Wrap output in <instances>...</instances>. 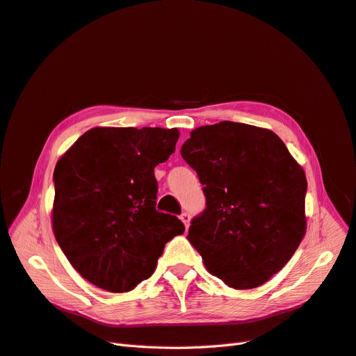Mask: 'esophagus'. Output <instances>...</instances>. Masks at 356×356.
<instances>
[{"label": "esophagus", "instance_id": "obj_1", "mask_svg": "<svg viewBox=\"0 0 356 356\" xmlns=\"http://www.w3.org/2000/svg\"><path fill=\"white\" fill-rule=\"evenodd\" d=\"M181 220L184 222V225H186V227H188L190 226V213L188 211H184V213H181Z\"/></svg>", "mask_w": 356, "mask_h": 356}]
</instances>
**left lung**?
<instances>
[{
	"label": "left lung",
	"mask_w": 356,
	"mask_h": 356,
	"mask_svg": "<svg viewBox=\"0 0 356 356\" xmlns=\"http://www.w3.org/2000/svg\"><path fill=\"white\" fill-rule=\"evenodd\" d=\"M181 156L206 195L191 220V245L227 286L263 285L305 235L304 169L273 131L232 121L198 127Z\"/></svg>",
	"instance_id": "obj_1"
}]
</instances>
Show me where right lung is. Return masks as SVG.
<instances>
[{
    "label": "right lung",
    "instance_id": "add662e5",
    "mask_svg": "<svg viewBox=\"0 0 356 356\" xmlns=\"http://www.w3.org/2000/svg\"><path fill=\"white\" fill-rule=\"evenodd\" d=\"M177 129L96 127L56 162L52 229L77 272L95 286L129 292L152 276L184 223L156 210L154 166L175 152Z\"/></svg>",
    "mask_w": 356,
    "mask_h": 356
}]
</instances>
